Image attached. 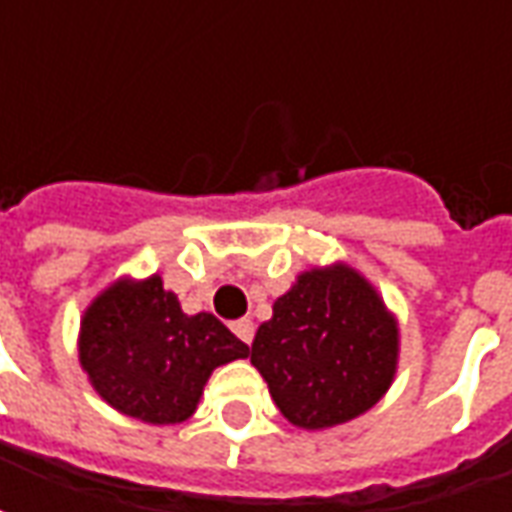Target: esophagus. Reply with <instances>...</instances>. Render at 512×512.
I'll use <instances>...</instances> for the list:
<instances>
[{"label": "esophagus", "mask_w": 512, "mask_h": 512, "mask_svg": "<svg viewBox=\"0 0 512 512\" xmlns=\"http://www.w3.org/2000/svg\"><path fill=\"white\" fill-rule=\"evenodd\" d=\"M233 332L244 340L246 345L255 340V323L249 321V318H241V321H233Z\"/></svg>", "instance_id": "34e87169"}]
</instances>
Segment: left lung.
Returning <instances> with one entry per match:
<instances>
[{
    "mask_svg": "<svg viewBox=\"0 0 512 512\" xmlns=\"http://www.w3.org/2000/svg\"><path fill=\"white\" fill-rule=\"evenodd\" d=\"M397 321L356 268H310L260 323L252 365L282 417L321 430L365 414L397 370Z\"/></svg>",
    "mask_w": 512,
    "mask_h": 512,
    "instance_id": "8db88e82",
    "label": "left lung"
}]
</instances>
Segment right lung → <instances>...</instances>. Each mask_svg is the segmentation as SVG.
Segmentation results:
<instances>
[{
  "mask_svg": "<svg viewBox=\"0 0 512 512\" xmlns=\"http://www.w3.org/2000/svg\"><path fill=\"white\" fill-rule=\"evenodd\" d=\"M246 356L249 345L211 312L180 310L158 274L109 285L79 332V362L95 392L150 425L189 419L213 370Z\"/></svg>",
  "mask_w": 512,
  "mask_h": 512,
  "instance_id": "add662e5",
  "label": "right lung"
}]
</instances>
